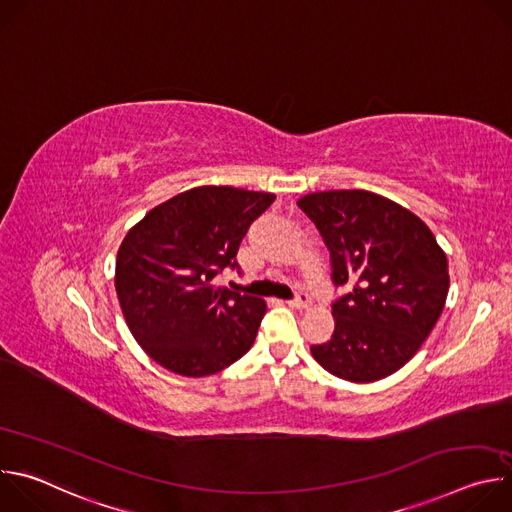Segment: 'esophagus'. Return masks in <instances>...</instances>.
Here are the masks:
<instances>
[{"mask_svg":"<svg viewBox=\"0 0 512 512\" xmlns=\"http://www.w3.org/2000/svg\"><path fill=\"white\" fill-rule=\"evenodd\" d=\"M291 308H298V310H306L310 304H312V300H310V296L306 294V291H300V294L294 298V300H289L287 302Z\"/></svg>","mask_w":512,"mask_h":512,"instance_id":"1","label":"esophagus"}]
</instances>
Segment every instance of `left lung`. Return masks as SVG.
I'll return each mask as SVG.
<instances>
[{"mask_svg": "<svg viewBox=\"0 0 512 512\" xmlns=\"http://www.w3.org/2000/svg\"><path fill=\"white\" fill-rule=\"evenodd\" d=\"M320 231L336 287L334 332L312 356L338 379L373 383L399 371L440 318L448 259L419 216L367 190L314 192L298 200Z\"/></svg>", "mask_w": 512, "mask_h": 512, "instance_id": "8db88e82", "label": "left lung"}]
</instances>
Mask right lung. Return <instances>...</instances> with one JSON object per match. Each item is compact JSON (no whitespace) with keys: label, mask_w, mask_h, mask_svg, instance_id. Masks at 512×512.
Here are the masks:
<instances>
[{"label":"right lung","mask_w":512,"mask_h":512,"mask_svg":"<svg viewBox=\"0 0 512 512\" xmlns=\"http://www.w3.org/2000/svg\"><path fill=\"white\" fill-rule=\"evenodd\" d=\"M273 200L269 192L200 186L152 208L125 235L117 298L133 338L164 369L214 375L253 346L265 302L218 285L216 275L239 269V245Z\"/></svg>","instance_id":"1"}]
</instances>
